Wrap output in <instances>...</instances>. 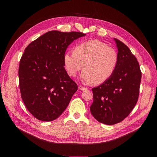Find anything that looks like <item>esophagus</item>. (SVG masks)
I'll return each instance as SVG.
<instances>
[{
    "instance_id": "34e87169",
    "label": "esophagus",
    "mask_w": 157,
    "mask_h": 157,
    "mask_svg": "<svg viewBox=\"0 0 157 157\" xmlns=\"http://www.w3.org/2000/svg\"><path fill=\"white\" fill-rule=\"evenodd\" d=\"M78 88H79V90H82V91H83V90H87V88H86L83 87V86H81V85H79Z\"/></svg>"
}]
</instances>
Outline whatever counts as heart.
<instances>
[{
	"mask_svg": "<svg viewBox=\"0 0 157 157\" xmlns=\"http://www.w3.org/2000/svg\"><path fill=\"white\" fill-rule=\"evenodd\" d=\"M118 62L117 52L98 40H90L78 44L74 52L63 55L65 68L70 76L76 75L83 65L81 79L85 83L100 85L109 79Z\"/></svg>",
	"mask_w": 157,
	"mask_h": 157,
	"instance_id": "heart-1",
	"label": "heart"
}]
</instances>
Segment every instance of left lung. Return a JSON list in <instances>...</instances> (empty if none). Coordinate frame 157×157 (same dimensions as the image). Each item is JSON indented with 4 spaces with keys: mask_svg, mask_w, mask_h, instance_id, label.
Instances as JSON below:
<instances>
[{
    "mask_svg": "<svg viewBox=\"0 0 157 157\" xmlns=\"http://www.w3.org/2000/svg\"><path fill=\"white\" fill-rule=\"evenodd\" d=\"M118 62L112 76L92 88L94 101L90 112L100 123L114 125L126 118L137 102L141 71L137 58L127 45L114 39Z\"/></svg>",
    "mask_w": 157,
    "mask_h": 157,
    "instance_id": "8db88e82",
    "label": "left lung"
}]
</instances>
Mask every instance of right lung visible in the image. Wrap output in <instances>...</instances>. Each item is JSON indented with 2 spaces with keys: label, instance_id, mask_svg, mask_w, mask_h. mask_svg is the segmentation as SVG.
<instances>
[{
  "label": "right lung",
  "instance_id": "add662e5",
  "mask_svg": "<svg viewBox=\"0 0 157 157\" xmlns=\"http://www.w3.org/2000/svg\"><path fill=\"white\" fill-rule=\"evenodd\" d=\"M81 32L49 31L31 42L20 59L18 76L23 102L37 120L53 121L69 104L78 85L64 67L63 55Z\"/></svg>",
  "mask_w": 157,
  "mask_h": 157
}]
</instances>
